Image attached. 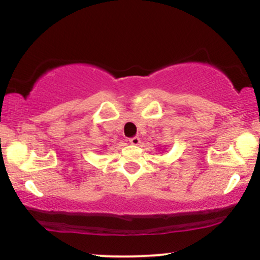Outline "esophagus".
<instances>
[{
	"label": "esophagus",
	"instance_id": "34e87169",
	"mask_svg": "<svg viewBox=\"0 0 260 260\" xmlns=\"http://www.w3.org/2000/svg\"><path fill=\"white\" fill-rule=\"evenodd\" d=\"M129 143H131V144H132V145H139L140 138H139V137H133V138L129 139Z\"/></svg>",
	"mask_w": 260,
	"mask_h": 260
}]
</instances>
